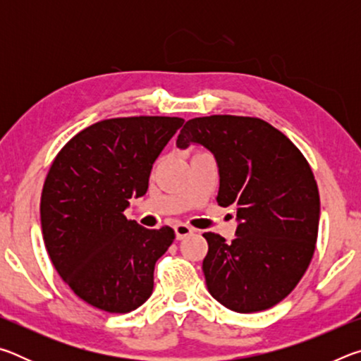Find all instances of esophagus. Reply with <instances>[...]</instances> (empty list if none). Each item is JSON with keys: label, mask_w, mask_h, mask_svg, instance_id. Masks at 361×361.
Segmentation results:
<instances>
[{"label": "esophagus", "mask_w": 361, "mask_h": 361, "mask_svg": "<svg viewBox=\"0 0 361 361\" xmlns=\"http://www.w3.org/2000/svg\"><path fill=\"white\" fill-rule=\"evenodd\" d=\"M191 234H192V228H189L188 224L180 223V224L175 226V235H176V239H178V240L185 239V237L191 235Z\"/></svg>", "instance_id": "1"}]
</instances>
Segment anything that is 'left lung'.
<instances>
[{"label": "left lung", "mask_w": 361, "mask_h": 361, "mask_svg": "<svg viewBox=\"0 0 361 361\" xmlns=\"http://www.w3.org/2000/svg\"><path fill=\"white\" fill-rule=\"evenodd\" d=\"M199 143L219 169L216 202L234 205L237 237L205 232L202 269L210 295L234 312L279 304L312 261L320 219L315 176L288 137L258 118L213 114L189 119L178 148Z\"/></svg>", "instance_id": "8db88e82"}]
</instances>
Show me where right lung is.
Here are the masks:
<instances>
[{
  "instance_id": "1",
  "label": "right lung",
  "mask_w": 361,
  "mask_h": 361,
  "mask_svg": "<svg viewBox=\"0 0 361 361\" xmlns=\"http://www.w3.org/2000/svg\"><path fill=\"white\" fill-rule=\"evenodd\" d=\"M181 118L133 116L85 127L49 169L41 194L42 239L63 282L94 307L127 314L151 296L156 261L175 239L124 210L148 191L152 164Z\"/></svg>"
}]
</instances>
